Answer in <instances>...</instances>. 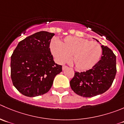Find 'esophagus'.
Instances as JSON below:
<instances>
[{"label":"esophagus","mask_w":124,"mask_h":124,"mask_svg":"<svg viewBox=\"0 0 124 124\" xmlns=\"http://www.w3.org/2000/svg\"><path fill=\"white\" fill-rule=\"evenodd\" d=\"M68 68V67H67V65H63L62 66V70H64L65 69H66V68Z\"/></svg>","instance_id":"1"}]
</instances>
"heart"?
I'll list each match as a JSON object with an SVG mask.
<instances>
[{
	"label": "heart",
	"mask_w": 124,
	"mask_h": 124,
	"mask_svg": "<svg viewBox=\"0 0 124 124\" xmlns=\"http://www.w3.org/2000/svg\"><path fill=\"white\" fill-rule=\"evenodd\" d=\"M51 48L59 62H67L71 56L72 63L81 70L95 65L102 54L101 46L98 42L73 36H67L63 41L53 42Z\"/></svg>",
	"instance_id": "b5f03b06"
}]
</instances>
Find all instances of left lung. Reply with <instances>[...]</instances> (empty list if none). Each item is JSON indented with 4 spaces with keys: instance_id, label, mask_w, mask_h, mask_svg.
<instances>
[{
    "instance_id": "8db88e82",
    "label": "left lung",
    "mask_w": 124,
    "mask_h": 124,
    "mask_svg": "<svg viewBox=\"0 0 124 124\" xmlns=\"http://www.w3.org/2000/svg\"><path fill=\"white\" fill-rule=\"evenodd\" d=\"M101 47L102 54L96 64L85 71H75L70 80L71 89L80 96L91 98L102 94L110 88L115 79L117 71L116 55L107 46Z\"/></svg>"
}]
</instances>
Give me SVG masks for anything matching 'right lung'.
Returning <instances> with one entry per match:
<instances>
[{"instance_id":"add662e5","label":"right lung","mask_w":124,"mask_h":124,"mask_svg":"<svg viewBox=\"0 0 124 124\" xmlns=\"http://www.w3.org/2000/svg\"><path fill=\"white\" fill-rule=\"evenodd\" d=\"M54 33L40 31L19 42L11 57V78L16 88L24 96L45 94L54 79L62 71L55 63L50 48Z\"/></svg>"}]
</instances>
